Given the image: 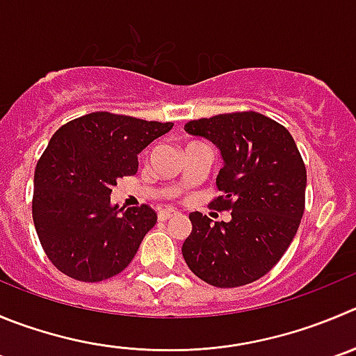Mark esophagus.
Returning <instances> with one entry per match:
<instances>
[{
  "label": "esophagus",
  "instance_id": "esophagus-1",
  "mask_svg": "<svg viewBox=\"0 0 356 356\" xmlns=\"http://www.w3.org/2000/svg\"><path fill=\"white\" fill-rule=\"evenodd\" d=\"M175 215H178V211H176L175 208H164L159 211V220H162V222H164V220L171 218V216H175Z\"/></svg>",
  "mask_w": 356,
  "mask_h": 356
}]
</instances>
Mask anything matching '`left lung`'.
Masks as SVG:
<instances>
[{"label":"left lung","instance_id":"obj_1","mask_svg":"<svg viewBox=\"0 0 356 356\" xmlns=\"http://www.w3.org/2000/svg\"><path fill=\"white\" fill-rule=\"evenodd\" d=\"M192 136L216 145L222 194L209 202L231 211V222L188 215L192 232L181 253L192 273L218 289L266 276L297 234L306 204V165L286 127L257 111L220 113L185 124Z\"/></svg>","mask_w":356,"mask_h":356}]
</instances>
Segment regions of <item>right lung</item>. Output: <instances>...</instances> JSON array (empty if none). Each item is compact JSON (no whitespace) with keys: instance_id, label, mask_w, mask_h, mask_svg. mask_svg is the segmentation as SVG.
<instances>
[{"instance_id":"obj_1","label":"right lung","mask_w":356,"mask_h":356,"mask_svg":"<svg viewBox=\"0 0 356 356\" xmlns=\"http://www.w3.org/2000/svg\"><path fill=\"white\" fill-rule=\"evenodd\" d=\"M172 122L94 111L60 125L35 169L33 222L50 262L96 283L122 273L157 222L148 204L118 209L117 178L136 175L138 154Z\"/></svg>"}]
</instances>
